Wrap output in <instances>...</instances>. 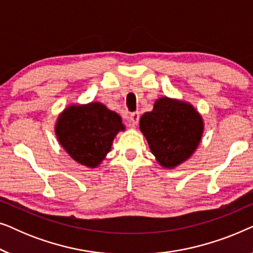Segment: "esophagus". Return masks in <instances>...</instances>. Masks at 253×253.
<instances>
[{
  "label": "esophagus",
  "instance_id": "34e87169",
  "mask_svg": "<svg viewBox=\"0 0 253 253\" xmlns=\"http://www.w3.org/2000/svg\"><path fill=\"white\" fill-rule=\"evenodd\" d=\"M139 117H140V114L139 112H134V113H131L130 114V117H129V122L132 126H136L138 122H139Z\"/></svg>",
  "mask_w": 253,
  "mask_h": 253
}]
</instances>
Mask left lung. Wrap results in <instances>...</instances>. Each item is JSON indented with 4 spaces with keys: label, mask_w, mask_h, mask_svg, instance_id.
Listing matches in <instances>:
<instances>
[{
    "label": "left lung",
    "mask_w": 253,
    "mask_h": 253,
    "mask_svg": "<svg viewBox=\"0 0 253 253\" xmlns=\"http://www.w3.org/2000/svg\"><path fill=\"white\" fill-rule=\"evenodd\" d=\"M139 127L159 164L175 168L197 150L204 122L190 103L164 96L154 102L152 112L140 117Z\"/></svg>",
    "instance_id": "left-lung-1"
}]
</instances>
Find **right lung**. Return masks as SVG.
I'll list each match as a JSON object with an SVG mask.
<instances>
[{
    "label": "right lung",
    "mask_w": 253,
    "mask_h": 253,
    "mask_svg": "<svg viewBox=\"0 0 253 253\" xmlns=\"http://www.w3.org/2000/svg\"><path fill=\"white\" fill-rule=\"evenodd\" d=\"M126 130L119 114L100 102L71 105L58 116V143L78 164L96 168L112 148L114 138Z\"/></svg>",
    "instance_id": "1"
}]
</instances>
